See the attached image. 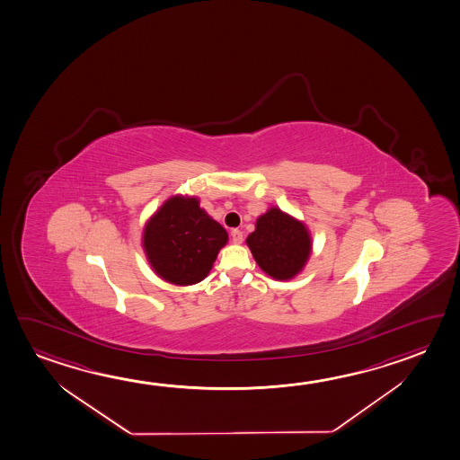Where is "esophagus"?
Returning a JSON list of instances; mask_svg holds the SVG:
<instances>
[{
    "mask_svg": "<svg viewBox=\"0 0 460 460\" xmlns=\"http://www.w3.org/2000/svg\"><path fill=\"white\" fill-rule=\"evenodd\" d=\"M230 236H232V242L234 244H242L243 243V232L242 230H238V228H234L232 232H230Z\"/></svg>",
    "mask_w": 460,
    "mask_h": 460,
    "instance_id": "34e87169",
    "label": "esophagus"
}]
</instances>
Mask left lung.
I'll return each mask as SVG.
<instances>
[{
  "instance_id": "1",
  "label": "left lung",
  "mask_w": 460,
  "mask_h": 460,
  "mask_svg": "<svg viewBox=\"0 0 460 460\" xmlns=\"http://www.w3.org/2000/svg\"><path fill=\"white\" fill-rule=\"evenodd\" d=\"M257 265L275 280H289L303 270L311 256V234L303 222L270 208L257 218L246 238Z\"/></svg>"
}]
</instances>
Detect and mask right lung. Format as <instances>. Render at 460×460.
I'll return each mask as SVG.
<instances>
[{"label": "right lung", "instance_id": "obj_1", "mask_svg": "<svg viewBox=\"0 0 460 460\" xmlns=\"http://www.w3.org/2000/svg\"><path fill=\"white\" fill-rule=\"evenodd\" d=\"M226 228L199 208L198 198L172 196L143 232V248L163 280L187 287L204 280L226 246Z\"/></svg>", "mask_w": 460, "mask_h": 460}]
</instances>
